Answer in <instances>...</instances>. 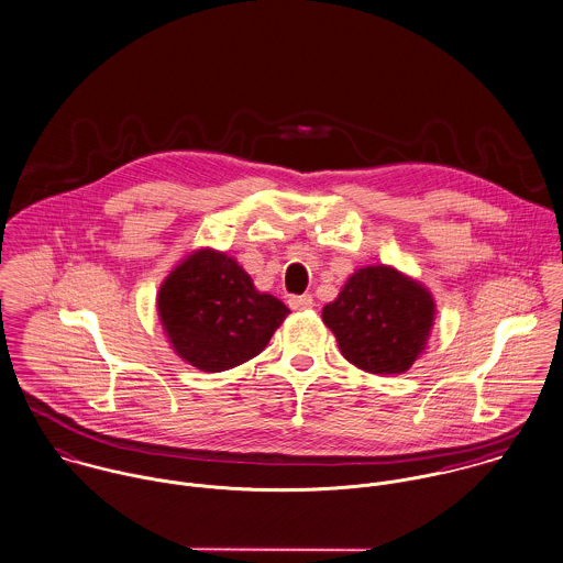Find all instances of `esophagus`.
<instances>
[{
    "label": "esophagus",
    "instance_id": "obj_1",
    "mask_svg": "<svg viewBox=\"0 0 563 563\" xmlns=\"http://www.w3.org/2000/svg\"><path fill=\"white\" fill-rule=\"evenodd\" d=\"M289 307H291L294 311H307V309L313 307V298H311L309 294H305V296H291V298H289Z\"/></svg>",
    "mask_w": 563,
    "mask_h": 563
}]
</instances>
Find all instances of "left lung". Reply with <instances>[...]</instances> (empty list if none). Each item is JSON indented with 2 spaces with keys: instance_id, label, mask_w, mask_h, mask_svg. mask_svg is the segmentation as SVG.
Masks as SVG:
<instances>
[{
  "instance_id": "1",
  "label": "left lung",
  "mask_w": 563,
  "mask_h": 563,
  "mask_svg": "<svg viewBox=\"0 0 563 563\" xmlns=\"http://www.w3.org/2000/svg\"><path fill=\"white\" fill-rule=\"evenodd\" d=\"M341 354L369 374H405L427 350L433 294L391 265L358 267L322 309Z\"/></svg>"
}]
</instances>
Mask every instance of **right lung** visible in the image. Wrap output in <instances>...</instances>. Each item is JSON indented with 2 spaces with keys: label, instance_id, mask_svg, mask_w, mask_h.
<instances>
[{
  "label": "right lung",
  "instance_id": "add662e5",
  "mask_svg": "<svg viewBox=\"0 0 563 563\" xmlns=\"http://www.w3.org/2000/svg\"><path fill=\"white\" fill-rule=\"evenodd\" d=\"M156 311L174 352L200 372H224L265 350L289 309L254 287L236 258L189 252L161 283Z\"/></svg>",
  "mask_w": 563,
  "mask_h": 563
}]
</instances>
